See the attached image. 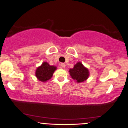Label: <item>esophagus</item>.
<instances>
[{
  "label": "esophagus",
  "instance_id": "esophagus-1",
  "mask_svg": "<svg viewBox=\"0 0 128 128\" xmlns=\"http://www.w3.org/2000/svg\"><path fill=\"white\" fill-rule=\"evenodd\" d=\"M60 66H62V67L63 68H64L66 67V64H64V63H62V64H60Z\"/></svg>",
  "mask_w": 128,
  "mask_h": 128
}]
</instances>
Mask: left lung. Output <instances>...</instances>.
<instances>
[{
	"mask_svg": "<svg viewBox=\"0 0 128 128\" xmlns=\"http://www.w3.org/2000/svg\"><path fill=\"white\" fill-rule=\"evenodd\" d=\"M71 78L76 82L80 83L86 81L89 76V71L80 62L74 64V68L69 70Z\"/></svg>",
	"mask_w": 128,
	"mask_h": 128,
	"instance_id": "8db88e82",
	"label": "left lung"
}]
</instances>
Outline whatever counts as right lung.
<instances>
[{
  "label": "right lung",
  "instance_id": "add662e5",
  "mask_svg": "<svg viewBox=\"0 0 128 128\" xmlns=\"http://www.w3.org/2000/svg\"><path fill=\"white\" fill-rule=\"evenodd\" d=\"M56 69V66L50 65L47 62H44L40 66L36 68L35 76L38 80L42 82H46L51 79Z\"/></svg>",
  "mask_w": 128,
  "mask_h": 128
}]
</instances>
